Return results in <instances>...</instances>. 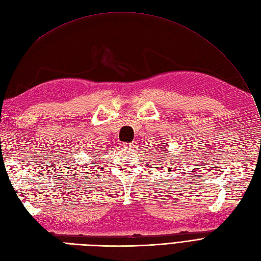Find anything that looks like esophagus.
I'll use <instances>...</instances> for the list:
<instances>
[{"label": "esophagus", "mask_w": 261, "mask_h": 261, "mask_svg": "<svg viewBox=\"0 0 261 261\" xmlns=\"http://www.w3.org/2000/svg\"><path fill=\"white\" fill-rule=\"evenodd\" d=\"M136 143L135 142H128V143H124V147L125 148H128V149H134V148H136Z\"/></svg>", "instance_id": "1"}]
</instances>
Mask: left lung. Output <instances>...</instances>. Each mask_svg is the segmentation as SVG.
Listing matches in <instances>:
<instances>
[{
    "label": "left lung",
    "instance_id": "left-lung-1",
    "mask_svg": "<svg viewBox=\"0 0 261 261\" xmlns=\"http://www.w3.org/2000/svg\"><path fill=\"white\" fill-rule=\"evenodd\" d=\"M161 148H164V147H161ZM163 151H166V150H163ZM164 156H165V155H164ZM159 161H160V160H159Z\"/></svg>",
    "mask_w": 261,
    "mask_h": 261
}]
</instances>
